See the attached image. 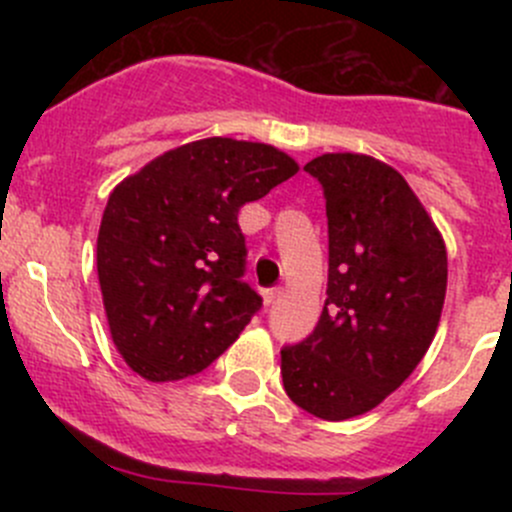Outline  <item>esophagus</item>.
Masks as SVG:
<instances>
[{
	"mask_svg": "<svg viewBox=\"0 0 512 512\" xmlns=\"http://www.w3.org/2000/svg\"><path fill=\"white\" fill-rule=\"evenodd\" d=\"M282 292H285V289H282V287H270V289H265V292H262V297H265L267 307H270V304H275L277 299L282 297Z\"/></svg>",
	"mask_w": 512,
	"mask_h": 512,
	"instance_id": "obj_1",
	"label": "esophagus"
}]
</instances>
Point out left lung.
I'll use <instances>...</instances> for the list:
<instances>
[{
    "mask_svg": "<svg viewBox=\"0 0 512 512\" xmlns=\"http://www.w3.org/2000/svg\"><path fill=\"white\" fill-rule=\"evenodd\" d=\"M304 170L327 200V302L314 332L282 347V381L299 409L344 421L399 389L431 347L446 299V245L391 165L324 153Z\"/></svg>",
    "mask_w": 512,
    "mask_h": 512,
    "instance_id": "obj_1",
    "label": "left lung"
}]
</instances>
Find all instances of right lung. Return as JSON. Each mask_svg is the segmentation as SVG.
<instances>
[{"label":"right lung","mask_w":512,"mask_h":512,"mask_svg":"<svg viewBox=\"0 0 512 512\" xmlns=\"http://www.w3.org/2000/svg\"><path fill=\"white\" fill-rule=\"evenodd\" d=\"M265 143L205 138L163 153L108 198L96 245L113 344L148 381L208 369L260 312L237 213L297 173Z\"/></svg>","instance_id":"right-lung-1"}]
</instances>
